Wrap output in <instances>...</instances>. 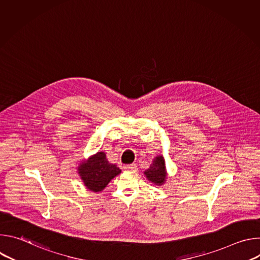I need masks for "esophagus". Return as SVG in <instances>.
I'll list each match as a JSON object with an SVG mask.
<instances>
[{
    "label": "esophagus",
    "instance_id": "34e87169",
    "mask_svg": "<svg viewBox=\"0 0 260 260\" xmlns=\"http://www.w3.org/2000/svg\"><path fill=\"white\" fill-rule=\"evenodd\" d=\"M126 169H127L128 171H132V172H137V170H138V168H137V165H136V164L128 165V166L126 167Z\"/></svg>",
    "mask_w": 260,
    "mask_h": 260
}]
</instances>
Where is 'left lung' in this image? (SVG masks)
I'll use <instances>...</instances> for the list:
<instances>
[{
  "label": "left lung",
  "instance_id": "obj_1",
  "mask_svg": "<svg viewBox=\"0 0 260 260\" xmlns=\"http://www.w3.org/2000/svg\"><path fill=\"white\" fill-rule=\"evenodd\" d=\"M148 181L153 183L156 186H161L168 179V172L166 168V160L162 155H157L150 165L149 169L144 172Z\"/></svg>",
  "mask_w": 260,
  "mask_h": 260
}]
</instances>
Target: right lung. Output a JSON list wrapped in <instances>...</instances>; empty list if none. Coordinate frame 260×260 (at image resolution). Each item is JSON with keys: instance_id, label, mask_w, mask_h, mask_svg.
Listing matches in <instances>:
<instances>
[{"instance_id": "1", "label": "right lung", "mask_w": 260, "mask_h": 260, "mask_svg": "<svg viewBox=\"0 0 260 260\" xmlns=\"http://www.w3.org/2000/svg\"><path fill=\"white\" fill-rule=\"evenodd\" d=\"M77 173L88 190L100 192L106 188L111 180L121 173V170L116 165L110 164L106 153L100 151L81 160L77 167Z\"/></svg>"}]
</instances>
